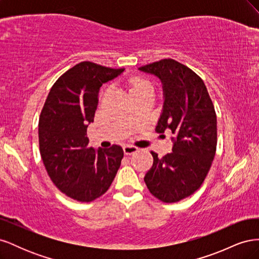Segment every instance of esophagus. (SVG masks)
I'll list each match as a JSON object with an SVG mask.
<instances>
[{"label":"esophagus","mask_w":259,"mask_h":259,"mask_svg":"<svg viewBox=\"0 0 259 259\" xmlns=\"http://www.w3.org/2000/svg\"><path fill=\"white\" fill-rule=\"evenodd\" d=\"M123 151L124 153L126 155H130L132 153H135L138 151V148L137 147H134V146H130V145H126L123 147Z\"/></svg>","instance_id":"esophagus-1"}]
</instances>
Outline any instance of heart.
Listing matches in <instances>:
<instances>
[{
	"mask_svg": "<svg viewBox=\"0 0 259 259\" xmlns=\"http://www.w3.org/2000/svg\"><path fill=\"white\" fill-rule=\"evenodd\" d=\"M128 89H130L131 96L135 95V94H138V93L153 92L152 84L147 80H144V79H133L130 82Z\"/></svg>",
	"mask_w": 259,
	"mask_h": 259,
	"instance_id": "heart-1",
	"label": "heart"
}]
</instances>
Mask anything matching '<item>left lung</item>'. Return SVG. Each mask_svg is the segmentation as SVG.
<instances>
[{
    "label": "left lung",
    "mask_w": 259,
    "mask_h": 259,
    "mask_svg": "<svg viewBox=\"0 0 259 259\" xmlns=\"http://www.w3.org/2000/svg\"><path fill=\"white\" fill-rule=\"evenodd\" d=\"M158 76L163 85V110L155 132L170 131L173 149L163 158L151 151L153 165L145 175L156 199L173 203L197 191L210 168L217 146L215 108L201 77L174 59L139 68Z\"/></svg>",
    "instance_id": "obj_1"
}]
</instances>
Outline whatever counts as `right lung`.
I'll return each mask as SVG.
<instances>
[{
    "instance_id": "obj_1",
    "label": "right lung",
    "mask_w": 259,
    "mask_h": 259,
    "mask_svg": "<svg viewBox=\"0 0 259 259\" xmlns=\"http://www.w3.org/2000/svg\"><path fill=\"white\" fill-rule=\"evenodd\" d=\"M82 61L62 74L50 91L38 120V144L52 182L69 198L91 202L111 186L123 159L121 146L95 150L86 136L94 122L101 85L120 75Z\"/></svg>"
}]
</instances>
